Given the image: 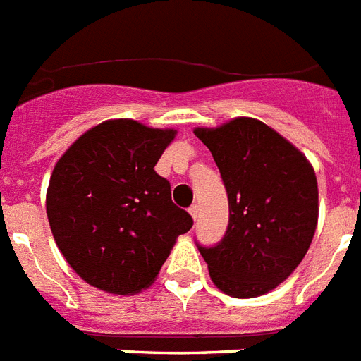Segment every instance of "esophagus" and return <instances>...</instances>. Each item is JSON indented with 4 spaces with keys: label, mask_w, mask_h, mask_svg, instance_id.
<instances>
[{
    "label": "esophagus",
    "mask_w": 361,
    "mask_h": 361,
    "mask_svg": "<svg viewBox=\"0 0 361 361\" xmlns=\"http://www.w3.org/2000/svg\"><path fill=\"white\" fill-rule=\"evenodd\" d=\"M189 213H190V216H192V219L196 221V219H198V206H196V204H195V206H190Z\"/></svg>",
    "instance_id": "esophagus-1"
}]
</instances>
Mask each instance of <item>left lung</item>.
I'll use <instances>...</instances> for the list:
<instances>
[{"label": "left lung", "instance_id": "left-lung-1", "mask_svg": "<svg viewBox=\"0 0 361 361\" xmlns=\"http://www.w3.org/2000/svg\"><path fill=\"white\" fill-rule=\"evenodd\" d=\"M209 148L228 192L222 241L198 247L209 276L235 298L262 297L300 265L319 219V187L306 155L262 120L239 116L195 128Z\"/></svg>", "mask_w": 361, "mask_h": 361}]
</instances>
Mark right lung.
I'll return each instance as SVG.
<instances>
[{
	"mask_svg": "<svg viewBox=\"0 0 361 361\" xmlns=\"http://www.w3.org/2000/svg\"><path fill=\"white\" fill-rule=\"evenodd\" d=\"M178 131L131 118L85 131L55 163L46 213L59 250L89 286L111 295L150 287L192 219L154 171Z\"/></svg>",
	"mask_w": 361,
	"mask_h": 361,
	"instance_id": "add662e5",
	"label": "right lung"
}]
</instances>
